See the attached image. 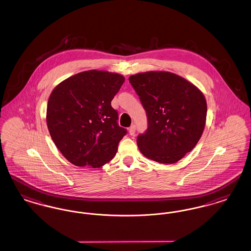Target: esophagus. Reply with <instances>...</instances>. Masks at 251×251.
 Instances as JSON below:
<instances>
[{"mask_svg":"<svg viewBox=\"0 0 251 251\" xmlns=\"http://www.w3.org/2000/svg\"><path fill=\"white\" fill-rule=\"evenodd\" d=\"M135 130H136L135 125H131V127L129 128V133H130L131 135H133V134L135 133Z\"/></svg>","mask_w":251,"mask_h":251,"instance_id":"34e87169","label":"esophagus"}]
</instances>
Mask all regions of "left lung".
Here are the masks:
<instances>
[{
	"instance_id": "left-lung-1",
	"label": "left lung",
	"mask_w": 251,
	"mask_h": 251,
	"mask_svg": "<svg viewBox=\"0 0 251 251\" xmlns=\"http://www.w3.org/2000/svg\"><path fill=\"white\" fill-rule=\"evenodd\" d=\"M129 81L148 119L147 130L136 140L141 153L162 164L178 162L201 137L207 115L205 97L171 72L138 73Z\"/></svg>"
}]
</instances>
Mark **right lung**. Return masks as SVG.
I'll use <instances>...</instances> for the list:
<instances>
[{
	"mask_svg": "<svg viewBox=\"0 0 251 251\" xmlns=\"http://www.w3.org/2000/svg\"><path fill=\"white\" fill-rule=\"evenodd\" d=\"M125 81L120 74L88 71L60 83L47 105V125L63 156L77 167H100L111 161L127 133L111 101Z\"/></svg>",
	"mask_w": 251,
	"mask_h": 251,
	"instance_id": "right-lung-1",
	"label": "right lung"
}]
</instances>
